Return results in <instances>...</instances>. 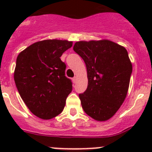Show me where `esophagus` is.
<instances>
[{
    "instance_id": "obj_1",
    "label": "esophagus",
    "mask_w": 152,
    "mask_h": 152,
    "mask_svg": "<svg viewBox=\"0 0 152 152\" xmlns=\"http://www.w3.org/2000/svg\"><path fill=\"white\" fill-rule=\"evenodd\" d=\"M72 80H73V82L75 84V83L77 82V77H73V78H72Z\"/></svg>"
}]
</instances>
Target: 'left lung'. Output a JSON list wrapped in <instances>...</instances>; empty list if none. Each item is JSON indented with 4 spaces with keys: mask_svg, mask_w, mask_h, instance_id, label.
<instances>
[{
    "mask_svg": "<svg viewBox=\"0 0 152 152\" xmlns=\"http://www.w3.org/2000/svg\"><path fill=\"white\" fill-rule=\"evenodd\" d=\"M73 49L82 58L88 72V88L79 94L84 112L106 121L124 102L132 65L124 47L107 39L75 42Z\"/></svg>",
    "mask_w": 152,
    "mask_h": 152,
    "instance_id": "1",
    "label": "left lung"
}]
</instances>
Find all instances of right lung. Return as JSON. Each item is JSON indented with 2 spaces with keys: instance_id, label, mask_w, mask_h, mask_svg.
<instances>
[{
  "instance_id": "right-lung-1",
  "label": "right lung",
  "mask_w": 152,
  "mask_h": 152,
  "mask_svg": "<svg viewBox=\"0 0 152 152\" xmlns=\"http://www.w3.org/2000/svg\"><path fill=\"white\" fill-rule=\"evenodd\" d=\"M72 46L67 40L37 42L18 55L14 81L29 110L42 119H50L62 112L72 80L65 76L66 64L60 57Z\"/></svg>"
}]
</instances>
